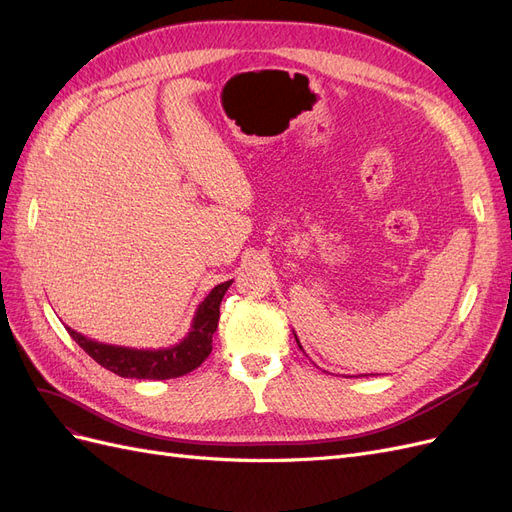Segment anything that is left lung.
Returning a JSON list of instances; mask_svg holds the SVG:
<instances>
[{
	"instance_id": "1",
	"label": "left lung",
	"mask_w": 512,
	"mask_h": 512,
	"mask_svg": "<svg viewBox=\"0 0 512 512\" xmlns=\"http://www.w3.org/2000/svg\"><path fill=\"white\" fill-rule=\"evenodd\" d=\"M295 339H297V335H295ZM297 343H299V339H297ZM299 347H301V343H299ZM303 349V347H301Z\"/></svg>"
}]
</instances>
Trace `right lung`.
Masks as SVG:
<instances>
[{"instance_id": "obj_1", "label": "right lung", "mask_w": 512, "mask_h": 512, "mask_svg": "<svg viewBox=\"0 0 512 512\" xmlns=\"http://www.w3.org/2000/svg\"><path fill=\"white\" fill-rule=\"evenodd\" d=\"M232 280L217 284L213 291L198 303L194 318L190 324L188 335L171 347L159 349H136V347H121L100 343L87 339L81 332L64 326L69 330L73 341L94 358L106 370L115 372L123 379H148V381H167L177 379L201 366L211 353L213 332L219 322V305L230 288Z\"/></svg>"}]
</instances>
